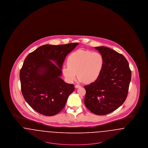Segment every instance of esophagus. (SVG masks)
I'll return each instance as SVG.
<instances>
[{
    "label": "esophagus",
    "mask_w": 148,
    "mask_h": 148,
    "mask_svg": "<svg viewBox=\"0 0 148 148\" xmlns=\"http://www.w3.org/2000/svg\"><path fill=\"white\" fill-rule=\"evenodd\" d=\"M80 86H81L77 84L75 85V88H79V87H80Z\"/></svg>",
    "instance_id": "obj_1"
}]
</instances>
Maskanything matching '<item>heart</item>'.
<instances>
[{
	"label": "heart",
	"instance_id": "b5f03b06",
	"mask_svg": "<svg viewBox=\"0 0 148 148\" xmlns=\"http://www.w3.org/2000/svg\"><path fill=\"white\" fill-rule=\"evenodd\" d=\"M67 65L63 68L62 71L68 81L74 82L77 73L80 81L90 83L100 75L104 65V59L99 52L77 50L68 57Z\"/></svg>",
	"mask_w": 148,
	"mask_h": 148
}]
</instances>
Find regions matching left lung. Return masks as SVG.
I'll return each instance as SVG.
<instances>
[{"label": "left lung", "mask_w": 148, "mask_h": 148, "mask_svg": "<svg viewBox=\"0 0 148 148\" xmlns=\"http://www.w3.org/2000/svg\"><path fill=\"white\" fill-rule=\"evenodd\" d=\"M95 49L104 57V65L98 79L84 86V104L92 113L103 115L115 110L126 100L132 73L122 54L106 47Z\"/></svg>", "instance_id": "8db88e82"}]
</instances>
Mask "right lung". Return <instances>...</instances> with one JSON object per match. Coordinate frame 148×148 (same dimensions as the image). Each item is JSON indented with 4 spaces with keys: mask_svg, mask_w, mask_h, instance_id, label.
<instances>
[{
    "mask_svg": "<svg viewBox=\"0 0 148 148\" xmlns=\"http://www.w3.org/2000/svg\"><path fill=\"white\" fill-rule=\"evenodd\" d=\"M78 44L44 45L25 59L20 71L21 92L36 112L53 116L64 108L75 88L60 78L62 66L66 56Z\"/></svg>",
    "mask_w": 148,
    "mask_h": 148,
    "instance_id": "obj_1",
    "label": "right lung"
}]
</instances>
